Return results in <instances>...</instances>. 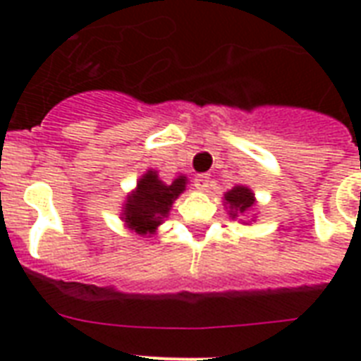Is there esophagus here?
Here are the masks:
<instances>
[{
    "label": "esophagus",
    "instance_id": "esophagus-1",
    "mask_svg": "<svg viewBox=\"0 0 361 361\" xmlns=\"http://www.w3.org/2000/svg\"><path fill=\"white\" fill-rule=\"evenodd\" d=\"M195 187L200 189V191H206L209 187V174H198L195 178Z\"/></svg>",
    "mask_w": 361,
    "mask_h": 361
}]
</instances>
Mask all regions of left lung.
<instances>
[{"instance_id": "8db88e82", "label": "left lung", "mask_w": 361, "mask_h": 361, "mask_svg": "<svg viewBox=\"0 0 361 361\" xmlns=\"http://www.w3.org/2000/svg\"><path fill=\"white\" fill-rule=\"evenodd\" d=\"M225 204H228L231 208V217L236 219L238 214H245L255 206V195L251 189H247L243 185H236L228 192H225Z\"/></svg>"}]
</instances>
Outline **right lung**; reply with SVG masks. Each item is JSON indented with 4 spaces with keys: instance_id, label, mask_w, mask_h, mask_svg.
<instances>
[{
    "instance_id": "1",
    "label": "right lung",
    "mask_w": 361,
    "mask_h": 361,
    "mask_svg": "<svg viewBox=\"0 0 361 361\" xmlns=\"http://www.w3.org/2000/svg\"><path fill=\"white\" fill-rule=\"evenodd\" d=\"M185 176L176 178L172 183H164L159 180L155 170H147L138 180L135 191L127 197L121 219L130 231L140 236L155 234L164 217H169L176 198L185 191Z\"/></svg>"
}]
</instances>
